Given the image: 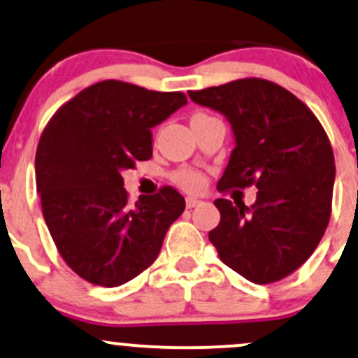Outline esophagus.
<instances>
[{"label":"esophagus","instance_id":"34e87169","mask_svg":"<svg viewBox=\"0 0 358 358\" xmlns=\"http://www.w3.org/2000/svg\"><path fill=\"white\" fill-rule=\"evenodd\" d=\"M198 204H201L199 199H196V198H186V206L189 208V210H191V208H196V206H198Z\"/></svg>","mask_w":358,"mask_h":358}]
</instances>
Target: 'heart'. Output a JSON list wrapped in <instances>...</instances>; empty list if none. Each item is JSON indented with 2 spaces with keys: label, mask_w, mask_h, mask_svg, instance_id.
I'll return each instance as SVG.
<instances>
[{
  "label": "heart",
  "mask_w": 358,
  "mask_h": 358,
  "mask_svg": "<svg viewBox=\"0 0 358 358\" xmlns=\"http://www.w3.org/2000/svg\"><path fill=\"white\" fill-rule=\"evenodd\" d=\"M174 180L180 187L191 192H198L204 186V176L199 171H191V169H182V171L176 172Z\"/></svg>",
  "instance_id": "obj_1"
}]
</instances>
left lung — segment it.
Here are the masks:
<instances>
[{
    "instance_id": "1",
    "label": "left lung",
    "mask_w": 358,
    "mask_h": 358,
    "mask_svg": "<svg viewBox=\"0 0 358 358\" xmlns=\"http://www.w3.org/2000/svg\"><path fill=\"white\" fill-rule=\"evenodd\" d=\"M189 98L223 113L235 134L218 191L259 189L250 208L215 201L222 218L210 242L224 266L252 282L291 275L331 216L335 157L327 131L306 104L267 79H236L189 91Z\"/></svg>"
}]
</instances>
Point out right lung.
<instances>
[{"instance_id":"1","label":"right lung","mask_w":358,"mask_h":358,"mask_svg":"<svg viewBox=\"0 0 358 358\" xmlns=\"http://www.w3.org/2000/svg\"><path fill=\"white\" fill-rule=\"evenodd\" d=\"M187 103L184 92L96 83L64 103L40 135L35 180L64 262L94 286L116 287L157 259L186 201L174 187L128 201L122 172L152 157L150 128Z\"/></svg>"}]
</instances>
